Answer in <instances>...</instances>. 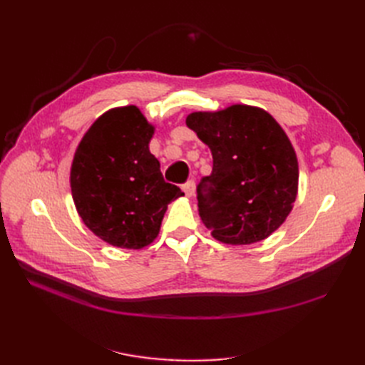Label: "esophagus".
I'll list each match as a JSON object with an SVG mask.
<instances>
[{
	"label": "esophagus",
	"instance_id": "34e87169",
	"mask_svg": "<svg viewBox=\"0 0 365 365\" xmlns=\"http://www.w3.org/2000/svg\"><path fill=\"white\" fill-rule=\"evenodd\" d=\"M195 189H196V185H195L193 180H189V181L182 184V190H184V193L187 196H193L195 195Z\"/></svg>",
	"mask_w": 365,
	"mask_h": 365
}]
</instances>
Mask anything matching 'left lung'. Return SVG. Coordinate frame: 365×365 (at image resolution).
Segmentation results:
<instances>
[{
    "mask_svg": "<svg viewBox=\"0 0 365 365\" xmlns=\"http://www.w3.org/2000/svg\"><path fill=\"white\" fill-rule=\"evenodd\" d=\"M212 150L213 170L197 185V205L215 239L247 245L274 233L297 196L291 141L267 111L233 105L185 118Z\"/></svg>",
    "mask_w": 365,
    "mask_h": 365,
    "instance_id": "1",
    "label": "left lung"
}]
</instances>
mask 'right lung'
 <instances>
[{"instance_id": "right-lung-1", "label": "right lung", "mask_w": 365, "mask_h": 365, "mask_svg": "<svg viewBox=\"0 0 365 365\" xmlns=\"http://www.w3.org/2000/svg\"><path fill=\"white\" fill-rule=\"evenodd\" d=\"M153 128L137 106L111 109L88 129L71 165L77 212L96 236L143 248L158 236L168 204L182 196L149 150Z\"/></svg>"}]
</instances>
